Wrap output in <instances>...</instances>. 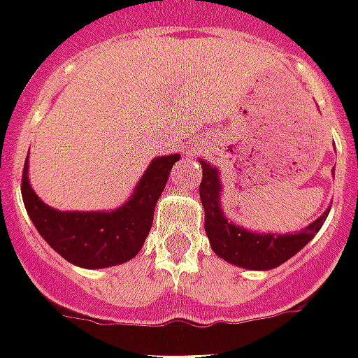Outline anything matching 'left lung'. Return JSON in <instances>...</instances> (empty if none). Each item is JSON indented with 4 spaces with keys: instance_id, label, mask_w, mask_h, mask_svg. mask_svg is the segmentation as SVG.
I'll return each mask as SVG.
<instances>
[{
    "instance_id": "1",
    "label": "left lung",
    "mask_w": 358,
    "mask_h": 358,
    "mask_svg": "<svg viewBox=\"0 0 358 358\" xmlns=\"http://www.w3.org/2000/svg\"><path fill=\"white\" fill-rule=\"evenodd\" d=\"M201 165L202 182L199 193L204 206V230L213 252L229 264L245 269H255V271L275 269L297 255L317 234V230L322 229L327 219L329 210H325L322 217H317L314 223L294 234L250 232L224 217L219 201L223 185L219 182L217 169L204 159H201Z\"/></svg>"
}]
</instances>
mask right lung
Returning a JSON list of instances; mask_svg holds the SVG:
<instances>
[{
	"label": "right lung",
	"instance_id": "1",
	"mask_svg": "<svg viewBox=\"0 0 358 358\" xmlns=\"http://www.w3.org/2000/svg\"><path fill=\"white\" fill-rule=\"evenodd\" d=\"M180 154L152 159L128 202L113 212H59L38 199L29 184V162L22 173V199L38 234L64 260L87 269L131 260L150 232L154 208Z\"/></svg>",
	"mask_w": 358,
	"mask_h": 358
}]
</instances>
